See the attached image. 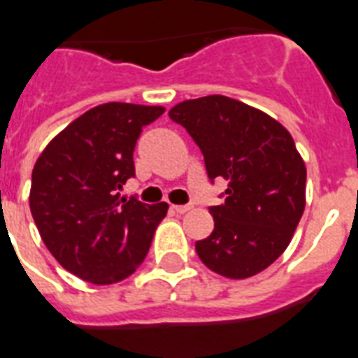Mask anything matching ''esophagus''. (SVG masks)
Returning <instances> with one entry per match:
<instances>
[{
	"label": "esophagus",
	"instance_id": "esophagus-1",
	"mask_svg": "<svg viewBox=\"0 0 358 358\" xmlns=\"http://www.w3.org/2000/svg\"><path fill=\"white\" fill-rule=\"evenodd\" d=\"M190 209H192V205H171V210L177 213V215H185Z\"/></svg>",
	"mask_w": 358,
	"mask_h": 358
}]
</instances>
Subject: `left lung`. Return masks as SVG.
Returning <instances> with one entry per match:
<instances>
[{"label":"left lung","mask_w":358,"mask_h":358,"mask_svg":"<svg viewBox=\"0 0 358 358\" xmlns=\"http://www.w3.org/2000/svg\"><path fill=\"white\" fill-rule=\"evenodd\" d=\"M171 121L201 149L210 181L228 182L209 213L215 229L196 241L199 259L226 278H248L282 256L306 203V166L292 134L262 110L224 95L179 102Z\"/></svg>","instance_id":"obj_1"}]
</instances>
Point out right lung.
Masks as SVG:
<instances>
[{
    "label": "right lung",
    "mask_w": 358,
    "mask_h": 358,
    "mask_svg": "<svg viewBox=\"0 0 358 358\" xmlns=\"http://www.w3.org/2000/svg\"><path fill=\"white\" fill-rule=\"evenodd\" d=\"M162 106L108 102L50 141L31 173L29 209L44 245L69 273L96 285L140 267L168 203L119 198L134 177L136 140Z\"/></svg>",
    "instance_id": "obj_1"
}]
</instances>
